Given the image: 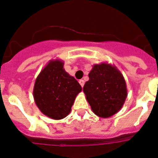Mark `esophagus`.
<instances>
[{
    "label": "esophagus",
    "instance_id": "1",
    "mask_svg": "<svg viewBox=\"0 0 158 158\" xmlns=\"http://www.w3.org/2000/svg\"><path fill=\"white\" fill-rule=\"evenodd\" d=\"M79 84H80V85L82 86V87H83V86H84V84H85L84 80H82V79H81V80H79Z\"/></svg>",
    "mask_w": 158,
    "mask_h": 158
}]
</instances>
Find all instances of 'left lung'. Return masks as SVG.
I'll use <instances>...</instances> for the list:
<instances>
[{
    "instance_id": "1",
    "label": "left lung",
    "mask_w": 158,
    "mask_h": 158,
    "mask_svg": "<svg viewBox=\"0 0 158 158\" xmlns=\"http://www.w3.org/2000/svg\"><path fill=\"white\" fill-rule=\"evenodd\" d=\"M83 92L93 113L102 118L117 114L127 97L126 81L115 66L107 63L94 64Z\"/></svg>"
}]
</instances>
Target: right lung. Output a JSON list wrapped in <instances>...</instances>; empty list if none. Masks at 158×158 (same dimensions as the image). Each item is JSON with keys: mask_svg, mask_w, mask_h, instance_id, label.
<instances>
[{"mask_svg": "<svg viewBox=\"0 0 158 158\" xmlns=\"http://www.w3.org/2000/svg\"><path fill=\"white\" fill-rule=\"evenodd\" d=\"M61 60H51L36 78L33 97L43 114L53 119L65 118L70 113L82 87L64 69Z\"/></svg>", "mask_w": 158, "mask_h": 158, "instance_id": "obj_1", "label": "right lung"}]
</instances>
